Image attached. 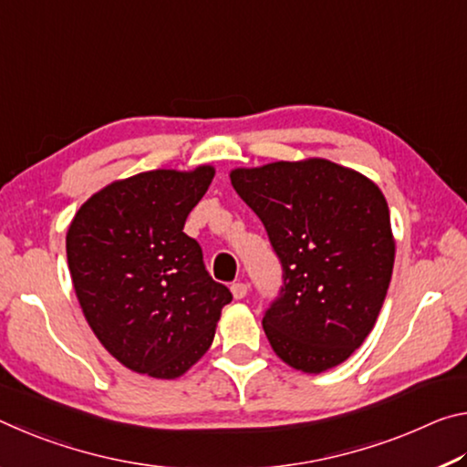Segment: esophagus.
<instances>
[{
	"label": "esophagus",
	"instance_id": "esophagus-1",
	"mask_svg": "<svg viewBox=\"0 0 467 467\" xmlns=\"http://www.w3.org/2000/svg\"><path fill=\"white\" fill-rule=\"evenodd\" d=\"M232 294H234L235 300H242V297H246L248 284H244V281H235V284L232 285Z\"/></svg>",
	"mask_w": 467,
	"mask_h": 467
}]
</instances>
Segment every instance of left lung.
I'll return each mask as SVG.
<instances>
[{
    "label": "left lung",
    "mask_w": 467,
    "mask_h": 467,
    "mask_svg": "<svg viewBox=\"0 0 467 467\" xmlns=\"http://www.w3.org/2000/svg\"><path fill=\"white\" fill-rule=\"evenodd\" d=\"M229 178L263 221L284 271L263 317L275 354L310 374L348 360L377 323L393 273L383 192L327 159L235 170Z\"/></svg>",
    "instance_id": "1"
}]
</instances>
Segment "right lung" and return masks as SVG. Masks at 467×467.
Wrapping results in <instances>:
<instances>
[{
	"label": "right lung",
	"mask_w": 467,
	"mask_h": 467,
	"mask_svg": "<svg viewBox=\"0 0 467 467\" xmlns=\"http://www.w3.org/2000/svg\"><path fill=\"white\" fill-rule=\"evenodd\" d=\"M215 170L144 171L76 213L66 238L72 284L97 339L130 370L175 379L201 360L232 292L206 271L183 223Z\"/></svg>",
	"instance_id": "obj_1"
}]
</instances>
